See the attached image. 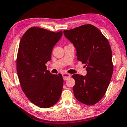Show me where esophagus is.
<instances>
[{"label":"esophagus","instance_id":"esophagus-1","mask_svg":"<svg viewBox=\"0 0 127 127\" xmlns=\"http://www.w3.org/2000/svg\"><path fill=\"white\" fill-rule=\"evenodd\" d=\"M63 77L64 80H67V79H68V78L71 77V74L69 73H63Z\"/></svg>","mask_w":127,"mask_h":127}]
</instances>
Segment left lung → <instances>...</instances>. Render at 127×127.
I'll list each match as a JSON object with an SVG mask.
<instances>
[{
  "label": "left lung",
  "instance_id": "left-lung-1",
  "mask_svg": "<svg viewBox=\"0 0 127 127\" xmlns=\"http://www.w3.org/2000/svg\"><path fill=\"white\" fill-rule=\"evenodd\" d=\"M63 33L76 49L77 60L86 66V76H72L74 95L81 103L93 105L105 94L113 73L110 44L101 32L90 24Z\"/></svg>",
  "mask_w": 127,
  "mask_h": 127
}]
</instances>
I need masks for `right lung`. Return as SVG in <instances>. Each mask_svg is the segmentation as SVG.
Masks as SVG:
<instances>
[{"label":"right lung","instance_id":"right-lung-1","mask_svg":"<svg viewBox=\"0 0 127 127\" xmlns=\"http://www.w3.org/2000/svg\"><path fill=\"white\" fill-rule=\"evenodd\" d=\"M62 34V31L33 27L20 40L16 63L20 85L30 101L40 108L54 106L61 96L62 75L50 73L45 64L51 60L53 47Z\"/></svg>","mask_w":127,"mask_h":127}]
</instances>
